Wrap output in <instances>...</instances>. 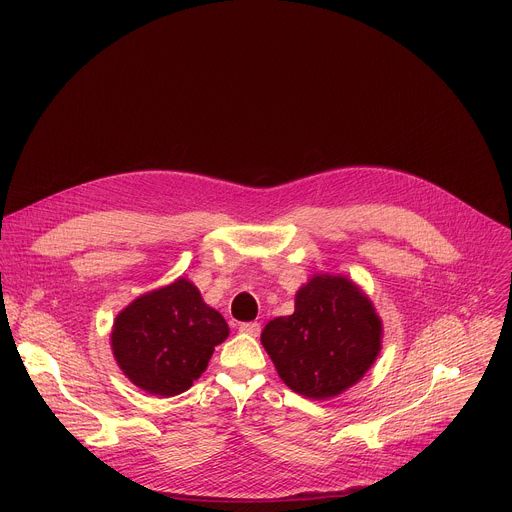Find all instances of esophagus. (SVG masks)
<instances>
[{
	"instance_id": "1",
	"label": "esophagus",
	"mask_w": 512,
	"mask_h": 512,
	"mask_svg": "<svg viewBox=\"0 0 512 512\" xmlns=\"http://www.w3.org/2000/svg\"><path fill=\"white\" fill-rule=\"evenodd\" d=\"M239 332L249 334V336H257L261 332V326L257 322H243V324H239Z\"/></svg>"
}]
</instances>
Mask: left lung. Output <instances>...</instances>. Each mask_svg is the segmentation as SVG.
<instances>
[{
  "mask_svg": "<svg viewBox=\"0 0 512 512\" xmlns=\"http://www.w3.org/2000/svg\"><path fill=\"white\" fill-rule=\"evenodd\" d=\"M261 344L291 391L324 401L369 373L383 348V320L352 279L316 273L298 289L294 314L263 328Z\"/></svg>",
  "mask_w": 512,
  "mask_h": 512,
  "instance_id": "obj_1",
  "label": "left lung"
}]
</instances>
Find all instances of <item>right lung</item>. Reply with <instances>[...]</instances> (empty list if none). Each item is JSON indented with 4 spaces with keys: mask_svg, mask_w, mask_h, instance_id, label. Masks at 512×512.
I'll return each instance as SVG.
<instances>
[{
    "mask_svg": "<svg viewBox=\"0 0 512 512\" xmlns=\"http://www.w3.org/2000/svg\"><path fill=\"white\" fill-rule=\"evenodd\" d=\"M229 324L198 287L178 277L125 306L111 330V350L123 375L150 395L174 397L206 371Z\"/></svg>",
    "mask_w": 512,
    "mask_h": 512,
    "instance_id": "1",
    "label": "right lung"
}]
</instances>
